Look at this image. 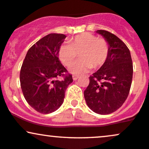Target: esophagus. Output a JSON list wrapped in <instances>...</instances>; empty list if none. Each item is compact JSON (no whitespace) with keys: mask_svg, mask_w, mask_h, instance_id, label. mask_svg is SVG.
<instances>
[{"mask_svg":"<svg viewBox=\"0 0 149 149\" xmlns=\"http://www.w3.org/2000/svg\"><path fill=\"white\" fill-rule=\"evenodd\" d=\"M79 78V76H76V75H73V80H76L77 79H78Z\"/></svg>","mask_w":149,"mask_h":149,"instance_id":"esophagus-1","label":"esophagus"}]
</instances>
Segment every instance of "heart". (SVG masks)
I'll use <instances>...</instances> for the list:
<instances>
[{
	"instance_id": "obj_1",
	"label": "heart",
	"mask_w": 149,
	"mask_h": 149,
	"mask_svg": "<svg viewBox=\"0 0 149 149\" xmlns=\"http://www.w3.org/2000/svg\"><path fill=\"white\" fill-rule=\"evenodd\" d=\"M78 54L81 59L69 69L76 75L83 74L92 67H102L109 58V44L104 38H99L90 33H83L73 38L70 43L62 44L58 51L59 59L66 66L76 60Z\"/></svg>"
}]
</instances>
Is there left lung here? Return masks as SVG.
<instances>
[{
    "label": "left lung",
    "mask_w": 149,
    "mask_h": 149,
    "mask_svg": "<svg viewBox=\"0 0 149 149\" xmlns=\"http://www.w3.org/2000/svg\"><path fill=\"white\" fill-rule=\"evenodd\" d=\"M109 44L107 62L90 76V83L84 91L88 107L101 115L116 111L129 95L133 75L130 49L119 38L105 30H97Z\"/></svg>",
    "instance_id": "left-lung-1"
}]
</instances>
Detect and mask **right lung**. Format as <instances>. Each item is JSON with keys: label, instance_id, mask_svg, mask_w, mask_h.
Instances as JSON below:
<instances>
[{"label": "right lung", "instance_id": "add662e5", "mask_svg": "<svg viewBox=\"0 0 149 149\" xmlns=\"http://www.w3.org/2000/svg\"><path fill=\"white\" fill-rule=\"evenodd\" d=\"M64 34L50 33L30 47L20 70V85L24 97L33 109L41 113L55 111L64 100L68 85L73 82L61 64L58 51ZM63 77L62 81L58 78Z\"/></svg>", "mask_w": 149, "mask_h": 149}]
</instances>
